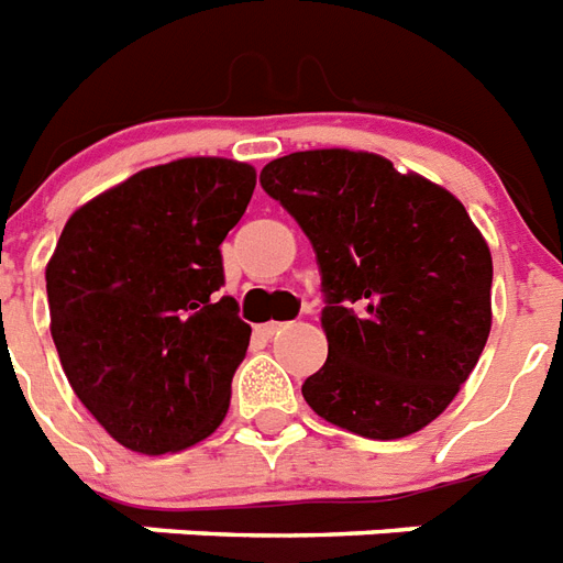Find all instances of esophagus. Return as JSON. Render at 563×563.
Here are the masks:
<instances>
[{
	"instance_id": "1",
	"label": "esophagus",
	"mask_w": 563,
	"mask_h": 563,
	"mask_svg": "<svg viewBox=\"0 0 563 563\" xmlns=\"http://www.w3.org/2000/svg\"><path fill=\"white\" fill-rule=\"evenodd\" d=\"M285 328H287V322H267V325H261L258 331L264 336H276L278 331H285Z\"/></svg>"
}]
</instances>
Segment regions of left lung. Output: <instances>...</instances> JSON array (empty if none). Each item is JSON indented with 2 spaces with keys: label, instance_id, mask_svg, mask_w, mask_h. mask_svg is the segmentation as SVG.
Wrapping results in <instances>:
<instances>
[{
  "label": "left lung",
  "instance_id": "left-lung-1",
  "mask_svg": "<svg viewBox=\"0 0 563 563\" xmlns=\"http://www.w3.org/2000/svg\"><path fill=\"white\" fill-rule=\"evenodd\" d=\"M261 186L302 227L322 273L328 360L302 384L319 418L404 439L448 409L492 331V250L465 206L368 151H299Z\"/></svg>",
  "mask_w": 563,
  "mask_h": 563
}]
</instances>
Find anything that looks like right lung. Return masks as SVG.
<instances>
[{
  "label": "right lung",
  "mask_w": 563,
  "mask_h": 563,
  "mask_svg": "<svg viewBox=\"0 0 563 563\" xmlns=\"http://www.w3.org/2000/svg\"><path fill=\"white\" fill-rule=\"evenodd\" d=\"M255 168L223 156L154 165L80 206L46 267L52 340L80 404L128 451L162 456L227 418L253 328L223 285L220 244Z\"/></svg>",
  "instance_id": "add662e5"
}]
</instances>
